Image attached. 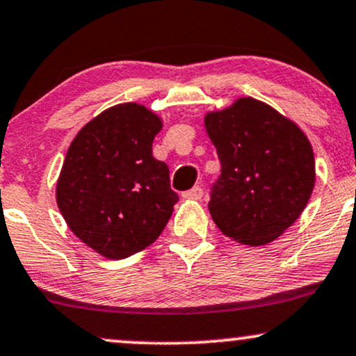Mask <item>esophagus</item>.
<instances>
[{
	"label": "esophagus",
	"instance_id": "34e87169",
	"mask_svg": "<svg viewBox=\"0 0 356 356\" xmlns=\"http://www.w3.org/2000/svg\"><path fill=\"white\" fill-rule=\"evenodd\" d=\"M182 197H184V199H187V200H200V199H202V187L195 186L194 189L184 192Z\"/></svg>",
	"mask_w": 356,
	"mask_h": 356
}]
</instances>
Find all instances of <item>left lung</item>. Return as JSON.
Listing matches in <instances>:
<instances>
[{"label": "left lung", "instance_id": "left-lung-1", "mask_svg": "<svg viewBox=\"0 0 356 356\" xmlns=\"http://www.w3.org/2000/svg\"><path fill=\"white\" fill-rule=\"evenodd\" d=\"M222 174L212 220L243 245H267L300 217L315 187V157L300 127L267 102L238 97L204 115Z\"/></svg>", "mask_w": 356, "mask_h": 356}]
</instances>
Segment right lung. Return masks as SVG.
Wrapping results in <instances>:
<instances>
[{
	"label": "right lung",
	"mask_w": 356,
	"mask_h": 356,
	"mask_svg": "<svg viewBox=\"0 0 356 356\" xmlns=\"http://www.w3.org/2000/svg\"><path fill=\"white\" fill-rule=\"evenodd\" d=\"M162 126L144 104L124 102L91 119L67 149L56 202L71 232L106 259L144 250L172 216L169 167L152 156Z\"/></svg>",
	"instance_id": "add662e5"
}]
</instances>
